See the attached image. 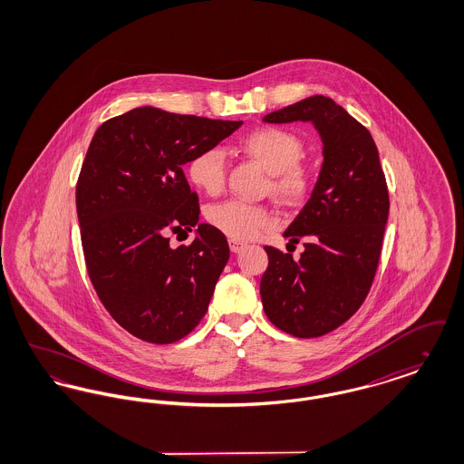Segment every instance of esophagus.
I'll return each instance as SVG.
<instances>
[{"label": "esophagus", "instance_id": "obj_1", "mask_svg": "<svg viewBox=\"0 0 464 464\" xmlns=\"http://www.w3.org/2000/svg\"><path fill=\"white\" fill-rule=\"evenodd\" d=\"M245 246H246V245H245L243 242H240V240H235V238H231V240H229V248H231V252H235V254L242 252Z\"/></svg>", "mask_w": 464, "mask_h": 464}]
</instances>
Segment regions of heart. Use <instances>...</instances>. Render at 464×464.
<instances>
[{"label":"heart","mask_w":464,"mask_h":464,"mask_svg":"<svg viewBox=\"0 0 464 464\" xmlns=\"http://www.w3.org/2000/svg\"><path fill=\"white\" fill-rule=\"evenodd\" d=\"M243 151L259 161L271 174V191L284 199L303 198L308 193L311 176L299 165L304 144L297 133L280 127H259L240 142ZM188 177L193 186L208 195L219 193L226 180V156L221 148H207L191 158ZM208 221L224 235L246 240L273 222L265 207L242 199H229L210 207Z\"/></svg>","instance_id":"b5f03b06"}]
</instances>
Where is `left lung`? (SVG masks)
<instances>
[{"label":"left lung","mask_w":464,"mask_h":464,"mask_svg":"<svg viewBox=\"0 0 464 464\" xmlns=\"http://www.w3.org/2000/svg\"><path fill=\"white\" fill-rule=\"evenodd\" d=\"M309 121L320 133L324 163L306 205L284 233L304 252L265 246L266 316L295 337H320L343 325L365 301L379 265L390 197L371 132L331 97L314 95L263 118Z\"/></svg>","instance_id":"8db88e82"}]
</instances>
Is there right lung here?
I'll use <instances>...</instances> for the list:
<instances>
[{
  "label": "right lung",
  "instance_id": "obj_1",
  "mask_svg": "<svg viewBox=\"0 0 464 464\" xmlns=\"http://www.w3.org/2000/svg\"><path fill=\"white\" fill-rule=\"evenodd\" d=\"M142 106L104 121L76 184V212L92 285L135 337L169 344L205 316L229 259L221 231L199 224L198 195L182 165L242 127ZM198 226L191 246L168 233Z\"/></svg>",
  "mask_w": 464,
  "mask_h": 464
}]
</instances>
